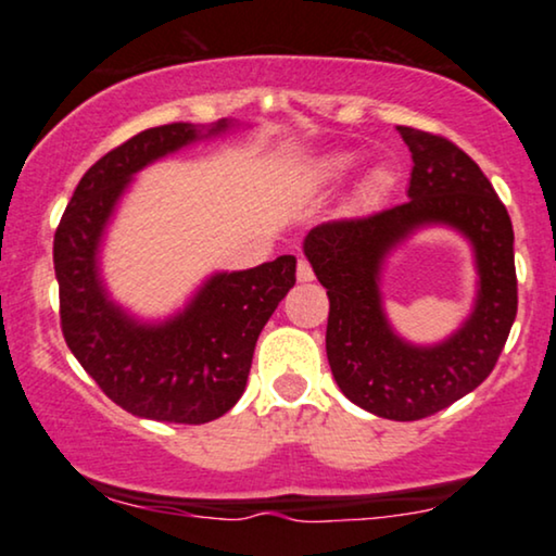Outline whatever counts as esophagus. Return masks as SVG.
I'll list each match as a JSON object with an SVG mask.
<instances>
[{
    "mask_svg": "<svg viewBox=\"0 0 556 556\" xmlns=\"http://www.w3.org/2000/svg\"><path fill=\"white\" fill-rule=\"evenodd\" d=\"M295 276H299V280L301 283H311V280H314V268H311L308 265V261H299V268H295Z\"/></svg>",
    "mask_w": 556,
    "mask_h": 556,
    "instance_id": "obj_1",
    "label": "esophagus"
}]
</instances>
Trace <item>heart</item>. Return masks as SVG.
<instances>
[{"mask_svg": "<svg viewBox=\"0 0 556 556\" xmlns=\"http://www.w3.org/2000/svg\"><path fill=\"white\" fill-rule=\"evenodd\" d=\"M356 166H359V156L356 154H333V156H326L324 162L316 166L314 177L316 181L329 185V181L344 179L346 174H352L356 169Z\"/></svg>", "mask_w": 556, "mask_h": 556, "instance_id": "heart-1", "label": "heart"}]
</instances>
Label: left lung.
<instances>
[{
  "mask_svg": "<svg viewBox=\"0 0 556 556\" xmlns=\"http://www.w3.org/2000/svg\"><path fill=\"white\" fill-rule=\"evenodd\" d=\"M413 151L407 202L316 225L303 240L329 295L326 356L339 390L387 420H422L473 392L496 367L516 318L511 217L473 159L443 136L397 126ZM425 226H451L475 250V311L451 338L420 348L391 329L381 303L386 257Z\"/></svg>",
  "mask_w": 556,
  "mask_h": 556,
  "instance_id": "1",
  "label": "left lung"
}]
</instances>
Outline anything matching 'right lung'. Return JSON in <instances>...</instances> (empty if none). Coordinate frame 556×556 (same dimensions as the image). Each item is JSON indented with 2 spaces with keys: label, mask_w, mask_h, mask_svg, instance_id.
Instances as JSON below:
<instances>
[{
  "label": "right lung",
  "mask_w": 556,
  "mask_h": 556,
  "mask_svg": "<svg viewBox=\"0 0 556 556\" xmlns=\"http://www.w3.org/2000/svg\"><path fill=\"white\" fill-rule=\"evenodd\" d=\"M238 126L166 124L98 159L75 187L52 245L63 337L98 387L126 413L202 425L242 397L263 326L295 283V257L215 273L164 321H141L111 299L101 276L105 227L143 166Z\"/></svg>",
  "instance_id": "obj_1"
}]
</instances>
